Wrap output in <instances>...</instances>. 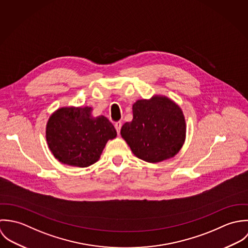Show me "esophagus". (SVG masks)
<instances>
[{"label":"esophagus","instance_id":"obj_1","mask_svg":"<svg viewBox=\"0 0 248 248\" xmlns=\"http://www.w3.org/2000/svg\"><path fill=\"white\" fill-rule=\"evenodd\" d=\"M115 128H116V130H117V132L118 133H120V131H121V127H122V123L121 122H117V123H115Z\"/></svg>","mask_w":248,"mask_h":248}]
</instances>
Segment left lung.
I'll use <instances>...</instances> for the list:
<instances>
[{"instance_id":"8db88e82","label":"left lung","mask_w":248,"mask_h":248,"mask_svg":"<svg viewBox=\"0 0 248 248\" xmlns=\"http://www.w3.org/2000/svg\"><path fill=\"white\" fill-rule=\"evenodd\" d=\"M132 112L133 120L122 126L121 135L136 157L158 163L179 152L186 138V122L173 100L160 95L139 99Z\"/></svg>"}]
</instances>
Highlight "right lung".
I'll return each mask as SVG.
<instances>
[{"label": "right lung", "mask_w": 248, "mask_h": 248, "mask_svg": "<svg viewBox=\"0 0 248 248\" xmlns=\"http://www.w3.org/2000/svg\"><path fill=\"white\" fill-rule=\"evenodd\" d=\"M92 107H61L49 118L46 139L62 164L85 168L96 163L108 140L116 138L114 125L104 116L92 117Z\"/></svg>", "instance_id": "1"}]
</instances>
